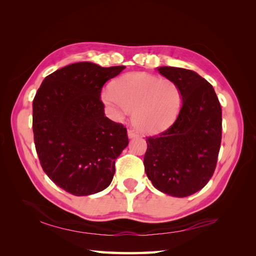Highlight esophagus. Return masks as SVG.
Returning a JSON list of instances; mask_svg holds the SVG:
<instances>
[{
	"label": "esophagus",
	"instance_id": "1",
	"mask_svg": "<svg viewBox=\"0 0 256 256\" xmlns=\"http://www.w3.org/2000/svg\"><path fill=\"white\" fill-rule=\"evenodd\" d=\"M128 138H134L138 136V133L135 132L134 130H128Z\"/></svg>",
	"mask_w": 256,
	"mask_h": 256
}]
</instances>
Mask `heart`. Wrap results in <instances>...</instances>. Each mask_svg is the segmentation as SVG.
<instances>
[{"mask_svg":"<svg viewBox=\"0 0 256 256\" xmlns=\"http://www.w3.org/2000/svg\"><path fill=\"white\" fill-rule=\"evenodd\" d=\"M101 99L118 118L133 111V124L145 134L170 128L182 106V90L172 80L145 72L123 74L103 90Z\"/></svg>","mask_w":256,"mask_h":256,"instance_id":"b5f03b06","label":"heart"}]
</instances>
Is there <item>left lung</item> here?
<instances>
[{
	"label": "left lung",
	"instance_id": "1",
	"mask_svg": "<svg viewBox=\"0 0 256 256\" xmlns=\"http://www.w3.org/2000/svg\"><path fill=\"white\" fill-rule=\"evenodd\" d=\"M182 94V106L172 126L146 140L145 172L153 186L172 197L202 189L216 170L220 150L222 111L214 86L192 70L158 67Z\"/></svg>",
	"mask_w": 256,
	"mask_h": 256
}]
</instances>
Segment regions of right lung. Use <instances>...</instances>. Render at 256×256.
<instances>
[{
    "mask_svg": "<svg viewBox=\"0 0 256 256\" xmlns=\"http://www.w3.org/2000/svg\"><path fill=\"white\" fill-rule=\"evenodd\" d=\"M124 66L104 68L82 62L56 70L42 81L32 101V132L42 170L74 196L104 190L116 160L128 144L126 128L108 118L102 86Z\"/></svg>",
    "mask_w": 256,
    "mask_h": 256,
    "instance_id": "obj_1",
    "label": "right lung"
}]
</instances>
